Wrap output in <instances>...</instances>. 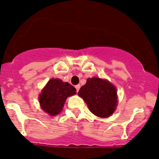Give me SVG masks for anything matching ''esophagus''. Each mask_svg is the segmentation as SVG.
<instances>
[{
	"label": "esophagus",
	"instance_id": "1",
	"mask_svg": "<svg viewBox=\"0 0 159 159\" xmlns=\"http://www.w3.org/2000/svg\"><path fill=\"white\" fill-rule=\"evenodd\" d=\"M80 87H81V85H80V84H77V85H75V89H76L77 92H78V90H79Z\"/></svg>",
	"mask_w": 159,
	"mask_h": 159
}]
</instances>
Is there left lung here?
<instances>
[{
  "instance_id": "8db88e82",
  "label": "left lung",
  "mask_w": 159,
  "mask_h": 159,
  "mask_svg": "<svg viewBox=\"0 0 159 159\" xmlns=\"http://www.w3.org/2000/svg\"><path fill=\"white\" fill-rule=\"evenodd\" d=\"M78 94L87 103L92 113L100 118L111 116L116 108V89L106 80L89 78Z\"/></svg>"
}]
</instances>
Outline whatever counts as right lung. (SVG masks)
I'll return each mask as SVG.
<instances>
[{"instance_id": "obj_1", "label": "right lung", "mask_w": 159, "mask_h": 159, "mask_svg": "<svg viewBox=\"0 0 159 159\" xmlns=\"http://www.w3.org/2000/svg\"><path fill=\"white\" fill-rule=\"evenodd\" d=\"M75 93V88L68 82L52 78L47 83L39 96L41 109L51 116L58 115L63 109L66 98Z\"/></svg>"}]
</instances>
